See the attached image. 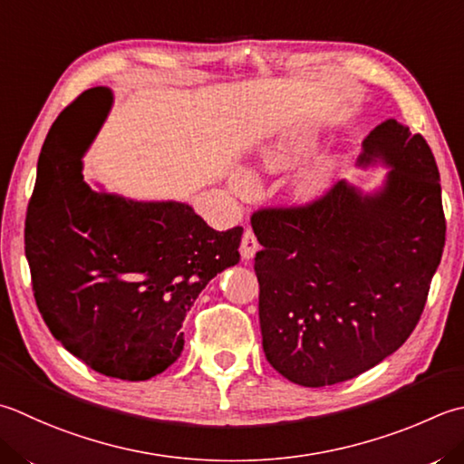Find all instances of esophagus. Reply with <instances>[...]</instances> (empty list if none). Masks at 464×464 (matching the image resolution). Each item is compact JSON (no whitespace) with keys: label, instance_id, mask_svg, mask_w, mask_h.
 <instances>
[{"label":"esophagus","instance_id":"obj_1","mask_svg":"<svg viewBox=\"0 0 464 464\" xmlns=\"http://www.w3.org/2000/svg\"><path fill=\"white\" fill-rule=\"evenodd\" d=\"M257 249H259V243H257V239H256V233H253L251 229H245L243 237H241V247H239L241 257L249 261V259L256 257Z\"/></svg>","mask_w":464,"mask_h":464}]
</instances>
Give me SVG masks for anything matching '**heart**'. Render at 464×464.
<instances>
[{"instance_id":"heart-1","label":"heart","mask_w":464,"mask_h":464,"mask_svg":"<svg viewBox=\"0 0 464 464\" xmlns=\"http://www.w3.org/2000/svg\"><path fill=\"white\" fill-rule=\"evenodd\" d=\"M320 147V139L312 130H294L289 134L279 136L267 147H263L259 154V165L269 172H281L287 170L307 157ZM340 160L334 157H322L317 159L312 167H307L302 175H299L292 185V197L299 205H312L328 193L332 188L335 177H338ZM231 185L237 193H251L256 187V177L249 170L237 169L231 177Z\"/></svg>"}]
</instances>
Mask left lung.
I'll return each mask as SVG.
<instances>
[{
    "label": "left lung",
    "mask_w": 464,
    "mask_h": 464,
    "mask_svg": "<svg viewBox=\"0 0 464 464\" xmlns=\"http://www.w3.org/2000/svg\"><path fill=\"white\" fill-rule=\"evenodd\" d=\"M358 162L390 169L376 193L340 180L312 205L251 215L263 352L299 386L346 382L401 348L442 257L440 175L422 136L390 118Z\"/></svg>",
    "instance_id": "obj_1"
}]
</instances>
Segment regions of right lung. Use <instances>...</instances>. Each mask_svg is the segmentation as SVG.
Segmentation results:
<instances>
[{
    "instance_id": "obj_1",
    "label": "right lung",
    "mask_w": 464,
    "mask_h": 464,
    "mask_svg": "<svg viewBox=\"0 0 464 464\" xmlns=\"http://www.w3.org/2000/svg\"><path fill=\"white\" fill-rule=\"evenodd\" d=\"M108 88H92L45 136L25 215V257L53 338L100 374L149 380L185 346L183 322L205 285L239 263L243 227L215 231L193 207L98 193L68 140Z\"/></svg>"
}]
</instances>
